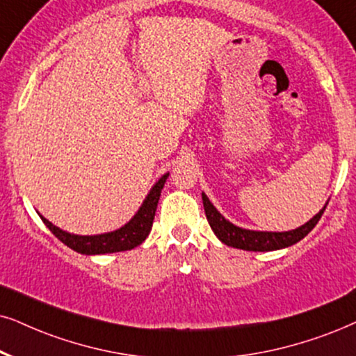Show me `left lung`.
Here are the masks:
<instances>
[{"label":"left lung","instance_id":"8db88e82","mask_svg":"<svg viewBox=\"0 0 356 356\" xmlns=\"http://www.w3.org/2000/svg\"><path fill=\"white\" fill-rule=\"evenodd\" d=\"M202 200H204V209L207 220H209L211 230L215 235L225 245L232 246V248L245 250V251H274L282 250L287 246L296 245V243L307 236L312 228L316 227L318 220H321L323 210H325L327 204L322 207L318 213L314 215L307 223L300 225L299 228L289 232H258V230H248V228H241L228 222L220 211L215 209L213 204L209 200V197L202 192Z\"/></svg>","mask_w":356,"mask_h":356}]
</instances>
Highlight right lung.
I'll return each instance as SVG.
<instances>
[{"label":"right lung","mask_w":356,"mask_h":356,"mask_svg":"<svg viewBox=\"0 0 356 356\" xmlns=\"http://www.w3.org/2000/svg\"><path fill=\"white\" fill-rule=\"evenodd\" d=\"M169 177V172H165L163 177L157 181L149 193L146 195L139 210L134 213V217L124 223L118 230L100 233V235H74V233L64 232L62 228L49 222L39 213L40 220L46 223V227L70 250L77 251L82 254H106V253H118V251H128L141 245L149 235L152 228V220H154L157 202H159L161 191H163L165 179Z\"/></svg>","instance_id":"add662e5"}]
</instances>
